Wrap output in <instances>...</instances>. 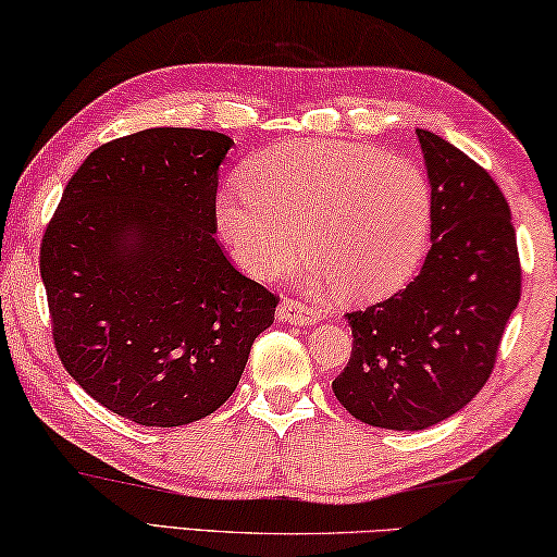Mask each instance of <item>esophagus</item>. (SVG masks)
I'll return each instance as SVG.
<instances>
[{
  "label": "esophagus",
  "mask_w": 557,
  "mask_h": 557,
  "mask_svg": "<svg viewBox=\"0 0 557 557\" xmlns=\"http://www.w3.org/2000/svg\"><path fill=\"white\" fill-rule=\"evenodd\" d=\"M276 318L278 321L284 323H296V325H315L318 321H321V311H318L315 306L311 304H304V300L298 298H284L281 300L278 311H276Z\"/></svg>",
  "instance_id": "34e87169"
}]
</instances>
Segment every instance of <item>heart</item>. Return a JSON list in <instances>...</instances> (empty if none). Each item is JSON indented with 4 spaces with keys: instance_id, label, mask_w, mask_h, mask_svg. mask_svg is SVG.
<instances>
[{
    "instance_id": "heart-1",
    "label": "heart",
    "mask_w": 557,
    "mask_h": 557,
    "mask_svg": "<svg viewBox=\"0 0 557 557\" xmlns=\"http://www.w3.org/2000/svg\"><path fill=\"white\" fill-rule=\"evenodd\" d=\"M242 189L219 195L216 232L236 267L271 278L296 253L306 278L368 300L395 290L430 244L434 199L403 154L341 140H288L246 162Z\"/></svg>"
}]
</instances>
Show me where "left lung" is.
I'll list each match as a JSON object with an SVG mask.
<instances>
[{"instance_id":"8db88e82","label":"left lung","mask_w":557,"mask_h":557,"mask_svg":"<svg viewBox=\"0 0 557 557\" xmlns=\"http://www.w3.org/2000/svg\"><path fill=\"white\" fill-rule=\"evenodd\" d=\"M430 175L432 249L409 286L352 311V352L333 380L364 424L426 430L486 385L521 298L510 207L488 172L451 143L417 131Z\"/></svg>"}]
</instances>
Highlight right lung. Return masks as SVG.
Wrapping results in <instances>:
<instances>
[{"instance_id": "1", "label": "right lung", "mask_w": 557, "mask_h": 557, "mask_svg": "<svg viewBox=\"0 0 557 557\" xmlns=\"http://www.w3.org/2000/svg\"><path fill=\"white\" fill-rule=\"evenodd\" d=\"M230 135L150 127L100 145L63 189L41 239L61 364L143 426H180L239 385L278 296L242 276L216 232Z\"/></svg>"}]
</instances>
